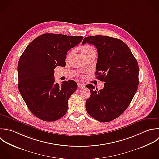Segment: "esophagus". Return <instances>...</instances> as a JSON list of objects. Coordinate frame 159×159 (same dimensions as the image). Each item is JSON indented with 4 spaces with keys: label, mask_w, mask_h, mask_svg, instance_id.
<instances>
[{
    "label": "esophagus",
    "mask_w": 159,
    "mask_h": 159,
    "mask_svg": "<svg viewBox=\"0 0 159 159\" xmlns=\"http://www.w3.org/2000/svg\"><path fill=\"white\" fill-rule=\"evenodd\" d=\"M77 86H78V87H79V88H83V87H85V85L79 83V84H77Z\"/></svg>",
    "instance_id": "obj_1"
}]
</instances>
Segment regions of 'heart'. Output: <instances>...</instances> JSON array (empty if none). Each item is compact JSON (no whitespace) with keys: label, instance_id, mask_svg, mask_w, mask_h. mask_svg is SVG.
I'll return each mask as SVG.
<instances>
[{"label":"heart","instance_id":"heart-1","mask_svg":"<svg viewBox=\"0 0 159 159\" xmlns=\"http://www.w3.org/2000/svg\"><path fill=\"white\" fill-rule=\"evenodd\" d=\"M93 50H95V49L90 45H84L81 47V52L84 56Z\"/></svg>","mask_w":159,"mask_h":159}]
</instances>
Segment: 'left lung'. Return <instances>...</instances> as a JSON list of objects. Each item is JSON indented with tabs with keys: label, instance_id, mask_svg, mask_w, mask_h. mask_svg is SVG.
<instances>
[{
	"label": "left lung",
	"instance_id": "left-lung-1",
	"mask_svg": "<svg viewBox=\"0 0 159 159\" xmlns=\"http://www.w3.org/2000/svg\"><path fill=\"white\" fill-rule=\"evenodd\" d=\"M89 43L98 51L97 78L105 82L98 90L92 84L87 100V113L100 122H109L120 116L128 107L139 85V66L129 47L121 40L107 36L84 38L82 44Z\"/></svg>",
	"mask_w": 159,
	"mask_h": 159
}]
</instances>
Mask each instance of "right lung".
Returning <instances> with one entry per match:
<instances>
[{
    "label": "right lung",
    "mask_w": 159,
    "mask_h": 159,
    "mask_svg": "<svg viewBox=\"0 0 159 159\" xmlns=\"http://www.w3.org/2000/svg\"><path fill=\"white\" fill-rule=\"evenodd\" d=\"M83 36L44 33L26 48L18 64L19 92L30 111L44 121H54L67 112L68 100L77 89L72 80L55 83L54 69L66 66L67 51Z\"/></svg>",
    "instance_id": "add662e5"
}]
</instances>
